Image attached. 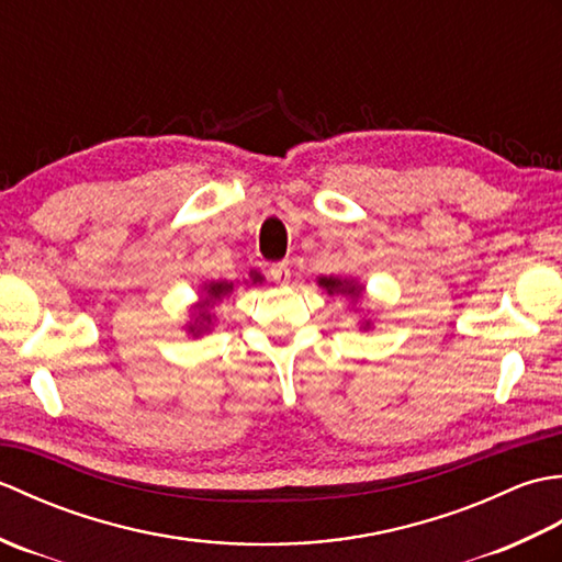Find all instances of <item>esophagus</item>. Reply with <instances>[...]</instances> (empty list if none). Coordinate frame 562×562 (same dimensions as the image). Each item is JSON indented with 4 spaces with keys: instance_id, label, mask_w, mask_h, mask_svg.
I'll return each instance as SVG.
<instances>
[{
    "instance_id": "esophagus-1",
    "label": "esophagus",
    "mask_w": 562,
    "mask_h": 562,
    "mask_svg": "<svg viewBox=\"0 0 562 562\" xmlns=\"http://www.w3.org/2000/svg\"><path fill=\"white\" fill-rule=\"evenodd\" d=\"M292 278L290 268L284 266V262H274V266H270V280H274L278 284H288Z\"/></svg>"
}]
</instances>
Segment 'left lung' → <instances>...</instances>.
<instances>
[{"mask_svg":"<svg viewBox=\"0 0 562 562\" xmlns=\"http://www.w3.org/2000/svg\"><path fill=\"white\" fill-rule=\"evenodd\" d=\"M318 284L324 288L328 294H345V296H352V302H357L362 296L364 288L362 284H357L355 280H340V278H318ZM364 328H369V321L364 324Z\"/></svg>","mask_w":562,"mask_h":562,"instance_id":"obj_1","label":"left lung"}]
</instances>
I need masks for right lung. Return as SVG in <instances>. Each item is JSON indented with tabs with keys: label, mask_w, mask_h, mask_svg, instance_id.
<instances>
[{
	"label": "right lung",
	"mask_w": 562,
	"mask_h": 562,
	"mask_svg": "<svg viewBox=\"0 0 562 562\" xmlns=\"http://www.w3.org/2000/svg\"><path fill=\"white\" fill-rule=\"evenodd\" d=\"M250 282H262V274L260 272H256V270H250ZM234 290V282H207L205 288H202V292H205V296H202V300L195 304V314H193V321H190L188 324V333L193 338H198V336H202V333H207L210 330V326H212V306L217 304V302H222L226 294H229Z\"/></svg>",
	"instance_id": "add662e5"
}]
</instances>
